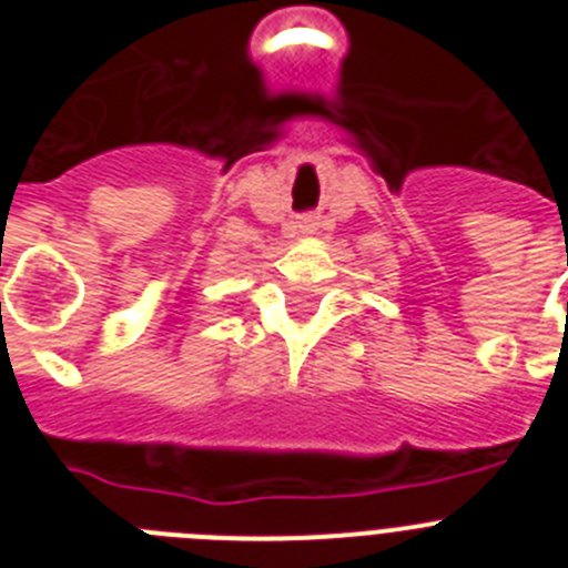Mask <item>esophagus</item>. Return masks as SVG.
<instances>
[{
    "label": "esophagus",
    "mask_w": 568,
    "mask_h": 568,
    "mask_svg": "<svg viewBox=\"0 0 568 568\" xmlns=\"http://www.w3.org/2000/svg\"><path fill=\"white\" fill-rule=\"evenodd\" d=\"M298 230H301V233H315V230H318V219H315V215H307V219H301Z\"/></svg>",
    "instance_id": "esophagus-1"
}]
</instances>
